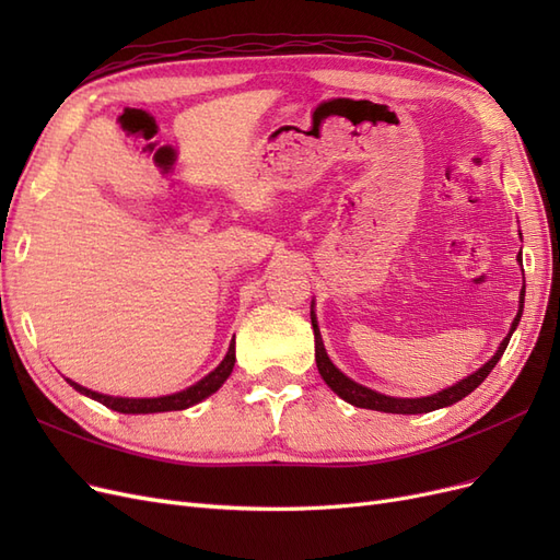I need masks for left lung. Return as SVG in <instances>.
<instances>
[{"label":"left lung","instance_id":"obj_1","mask_svg":"<svg viewBox=\"0 0 560 560\" xmlns=\"http://www.w3.org/2000/svg\"><path fill=\"white\" fill-rule=\"evenodd\" d=\"M521 254H518V264H521ZM523 296L525 292H521V299H518V313L512 322V329L510 334L504 336V341L500 343V348L495 350L493 358H490L479 371H474V374H469L467 378H463L460 383H455L446 389H442V393L436 395H430V397H416V399H401V397H387V395H381L376 393V389L371 387H364L360 383H354L352 378H348L343 371H338L334 366V362L329 360V354L325 350V343H322V336H319V327H317V317L315 313L311 311V322H313V331H315V362H317V371L322 381H325L334 393L346 399L348 404L352 406H360V409H371V411H383V413H404V416H411V413H430V411H436V409H444V406H451L455 401H460L463 397H467L469 393H474L477 389L486 376L493 371V366L500 362V358L506 350V343H510V338L514 334V329L518 327V319L523 315Z\"/></svg>","mask_w":560,"mask_h":560}]
</instances>
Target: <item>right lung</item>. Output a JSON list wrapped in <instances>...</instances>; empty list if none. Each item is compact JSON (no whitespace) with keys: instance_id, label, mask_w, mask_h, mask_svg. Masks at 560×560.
<instances>
[{"instance_id":"add662e5","label":"right lung","mask_w":560,"mask_h":560,"mask_svg":"<svg viewBox=\"0 0 560 560\" xmlns=\"http://www.w3.org/2000/svg\"><path fill=\"white\" fill-rule=\"evenodd\" d=\"M233 364H235V338L229 346V352L226 358L222 360V364H219L214 371H210V374L206 378H200L196 385L182 389V393H175V395H165V397H144V399H130V397H112V395H100L95 393V389H89L83 387L74 381H70V385L77 389V393L86 395L100 404H105L107 409L112 411H118V413H163V411H182V409H189V406L202 401L206 397H210L212 393H217L219 387L224 385V381L231 376L233 371Z\"/></svg>"}]
</instances>
